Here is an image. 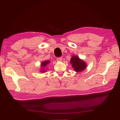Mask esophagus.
<instances>
[{
  "mask_svg": "<svg viewBox=\"0 0 120 120\" xmlns=\"http://www.w3.org/2000/svg\"><path fill=\"white\" fill-rule=\"evenodd\" d=\"M57 60L59 61H62L63 60V57H60L57 58Z\"/></svg>",
  "mask_w": 120,
  "mask_h": 120,
  "instance_id": "obj_1",
  "label": "esophagus"
}]
</instances>
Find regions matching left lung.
<instances>
[{"label": "left lung", "instance_id": "obj_1", "mask_svg": "<svg viewBox=\"0 0 120 120\" xmlns=\"http://www.w3.org/2000/svg\"><path fill=\"white\" fill-rule=\"evenodd\" d=\"M71 64L75 71L77 72L82 71L86 68V64L77 56H72L71 59Z\"/></svg>", "mask_w": 120, "mask_h": 120}]
</instances>
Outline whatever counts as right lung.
Wrapping results in <instances>:
<instances>
[{"instance_id": "1", "label": "right lung", "mask_w": 120, "mask_h": 120, "mask_svg": "<svg viewBox=\"0 0 120 120\" xmlns=\"http://www.w3.org/2000/svg\"><path fill=\"white\" fill-rule=\"evenodd\" d=\"M49 63H50V61L49 60H45L44 61H43L42 63H41V67H42V68H43V70H42V71H41V72L42 71V72H45V70L44 68L46 67L47 65H48Z\"/></svg>"}]
</instances>
